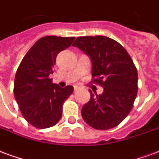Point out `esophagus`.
I'll list each match as a JSON object with an SVG mask.
<instances>
[{"instance_id":"1","label":"esophagus","mask_w":159,"mask_h":159,"mask_svg":"<svg viewBox=\"0 0 159 159\" xmlns=\"http://www.w3.org/2000/svg\"><path fill=\"white\" fill-rule=\"evenodd\" d=\"M78 89H80V87H78V86H74V90H78Z\"/></svg>"}]
</instances>
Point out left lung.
I'll use <instances>...</instances> for the list:
<instances>
[{
  "label": "left lung",
  "mask_w": 159,
  "mask_h": 159,
  "mask_svg": "<svg viewBox=\"0 0 159 159\" xmlns=\"http://www.w3.org/2000/svg\"><path fill=\"white\" fill-rule=\"evenodd\" d=\"M91 59V83L103 88V93H91L82 109L87 124L97 130L117 126L130 114L137 95V70L129 54L117 41L105 36L76 38L72 44Z\"/></svg>",
  "instance_id": "obj_1"
}]
</instances>
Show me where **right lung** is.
<instances>
[{"label": "right lung", "mask_w": 159, "mask_h": 159, "mask_svg": "<svg viewBox=\"0 0 159 159\" xmlns=\"http://www.w3.org/2000/svg\"><path fill=\"white\" fill-rule=\"evenodd\" d=\"M74 37L45 36L23 57L14 80V96L22 115L39 129L55 125L62 116L63 103L73 93L72 86L61 88L50 78L56 56L67 49Z\"/></svg>", "instance_id": "add662e5"}]
</instances>
